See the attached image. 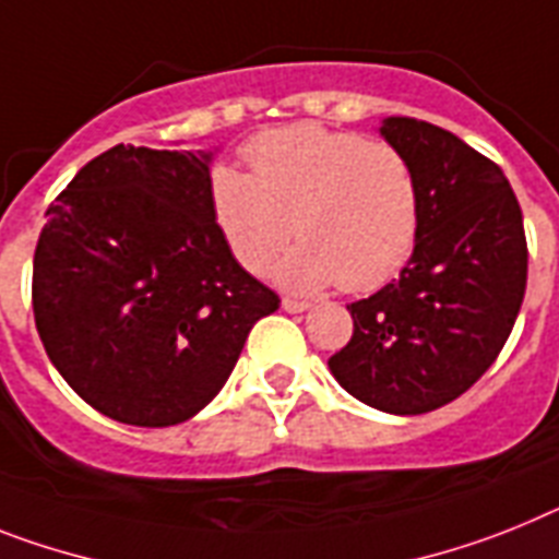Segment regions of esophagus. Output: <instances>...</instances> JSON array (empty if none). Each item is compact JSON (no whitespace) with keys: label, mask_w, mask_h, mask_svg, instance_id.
Masks as SVG:
<instances>
[{"label":"esophagus","mask_w":559,"mask_h":559,"mask_svg":"<svg viewBox=\"0 0 559 559\" xmlns=\"http://www.w3.org/2000/svg\"><path fill=\"white\" fill-rule=\"evenodd\" d=\"M281 307L287 309V312H304V309L309 307L307 301H298V298H284V301H281Z\"/></svg>","instance_id":"obj_1"}]
</instances>
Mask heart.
Returning <instances> with one entry per match:
<instances>
[{"mask_svg": "<svg viewBox=\"0 0 559 559\" xmlns=\"http://www.w3.org/2000/svg\"><path fill=\"white\" fill-rule=\"evenodd\" d=\"M250 173L215 167L210 204L238 264L278 266L293 289L372 293L409 261L420 227V187L401 147L349 130L301 121L264 130L241 147Z\"/></svg>", "mask_w": 559, "mask_h": 559, "instance_id": "heart-1", "label": "heart"}]
</instances>
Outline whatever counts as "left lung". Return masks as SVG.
I'll list each match as a JSON object with an SVG mask.
<instances>
[{"instance_id": "obj_1", "label": "left lung", "mask_w": 559, "mask_h": 559, "mask_svg": "<svg viewBox=\"0 0 559 559\" xmlns=\"http://www.w3.org/2000/svg\"><path fill=\"white\" fill-rule=\"evenodd\" d=\"M383 139L409 156L420 227L401 278L349 304L335 381L389 415H424L461 397L495 364L526 295L523 210L491 158L429 121L392 116Z\"/></svg>"}]
</instances>
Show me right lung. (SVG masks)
<instances>
[{
    "instance_id": "obj_1",
    "label": "right lung",
    "mask_w": 559,
    "mask_h": 559,
    "mask_svg": "<svg viewBox=\"0 0 559 559\" xmlns=\"http://www.w3.org/2000/svg\"><path fill=\"white\" fill-rule=\"evenodd\" d=\"M278 304L215 224L210 153L116 144L56 195L33 252L48 358L119 424L158 429L204 409Z\"/></svg>"
}]
</instances>
